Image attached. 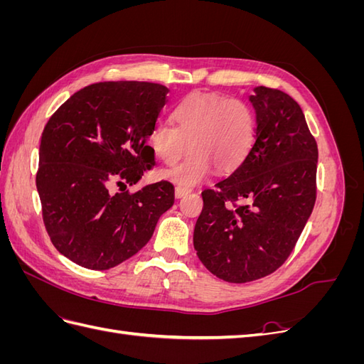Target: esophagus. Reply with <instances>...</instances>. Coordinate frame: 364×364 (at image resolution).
I'll return each mask as SVG.
<instances>
[{
	"label": "esophagus",
	"mask_w": 364,
	"mask_h": 364,
	"mask_svg": "<svg viewBox=\"0 0 364 364\" xmlns=\"http://www.w3.org/2000/svg\"><path fill=\"white\" fill-rule=\"evenodd\" d=\"M190 191H191V188H186V186H176L174 194H176V197H178V199H181V197H183L185 194H188Z\"/></svg>",
	"instance_id": "34e87169"
}]
</instances>
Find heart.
Masks as SVG:
<instances>
[{
	"instance_id": "b5f03b06",
	"label": "heart",
	"mask_w": 364,
	"mask_h": 364,
	"mask_svg": "<svg viewBox=\"0 0 364 364\" xmlns=\"http://www.w3.org/2000/svg\"><path fill=\"white\" fill-rule=\"evenodd\" d=\"M174 126L158 123L150 132V146L167 165H181L161 171L162 179L178 185L202 182L213 168L230 173L246 159L255 141L257 118L249 103L222 94H193L174 107Z\"/></svg>"
}]
</instances>
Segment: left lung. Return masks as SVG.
Wrapping results in <instances>:
<instances>
[{
  "label": "left lung",
  "mask_w": 364,
  "mask_h": 364,
  "mask_svg": "<svg viewBox=\"0 0 364 364\" xmlns=\"http://www.w3.org/2000/svg\"><path fill=\"white\" fill-rule=\"evenodd\" d=\"M255 141L228 178L202 193L194 249L217 278L243 284L278 270L290 257L316 202L317 144L301 106L258 86Z\"/></svg>",
  "instance_id": "1"
}]
</instances>
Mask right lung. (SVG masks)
Here are the masks:
<instances>
[{"label":"right lung","instance_id":"1","mask_svg":"<svg viewBox=\"0 0 364 364\" xmlns=\"http://www.w3.org/2000/svg\"><path fill=\"white\" fill-rule=\"evenodd\" d=\"M167 94L150 82L94 83L43 127L36 173L43 225L54 247L85 269L107 270L134 257L173 206L168 181L112 193L153 167L147 139Z\"/></svg>","mask_w":364,"mask_h":364}]
</instances>
